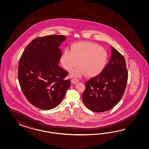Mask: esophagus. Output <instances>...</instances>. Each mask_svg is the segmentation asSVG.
<instances>
[{
  "label": "esophagus",
  "instance_id": "esophagus-1",
  "mask_svg": "<svg viewBox=\"0 0 149 149\" xmlns=\"http://www.w3.org/2000/svg\"><path fill=\"white\" fill-rule=\"evenodd\" d=\"M79 80L77 79H72V83H74V84H76L77 82H79Z\"/></svg>",
  "mask_w": 149,
  "mask_h": 149
}]
</instances>
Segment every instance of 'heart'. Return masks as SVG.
Wrapping results in <instances>:
<instances>
[{
  "instance_id": "heart-1",
  "label": "heart",
  "mask_w": 149,
  "mask_h": 149,
  "mask_svg": "<svg viewBox=\"0 0 149 149\" xmlns=\"http://www.w3.org/2000/svg\"><path fill=\"white\" fill-rule=\"evenodd\" d=\"M61 63L65 70L71 72L72 77L98 76L103 71L108 62V54L99 45L91 42H79L71 46V51L64 50Z\"/></svg>"
}]
</instances>
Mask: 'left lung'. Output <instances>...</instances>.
<instances>
[{
    "instance_id": "left-lung-1",
    "label": "left lung",
    "mask_w": 149,
    "mask_h": 149,
    "mask_svg": "<svg viewBox=\"0 0 149 149\" xmlns=\"http://www.w3.org/2000/svg\"><path fill=\"white\" fill-rule=\"evenodd\" d=\"M111 56L103 71L85 83L82 98L86 107L96 113L113 108L124 94L128 71L124 57L111 46Z\"/></svg>"
}]
</instances>
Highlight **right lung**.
I'll list each match as a JSON object with an SVG mask.
<instances>
[{
  "mask_svg": "<svg viewBox=\"0 0 149 149\" xmlns=\"http://www.w3.org/2000/svg\"><path fill=\"white\" fill-rule=\"evenodd\" d=\"M66 36L52 35L34 39L24 50L18 63V79L23 93L32 105L50 110L62 101L70 86L67 71L58 63L59 46Z\"/></svg>",
  "mask_w": 149,
  "mask_h": 149,
  "instance_id": "1",
  "label": "right lung"
}]
</instances>
